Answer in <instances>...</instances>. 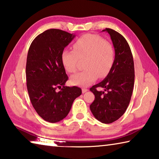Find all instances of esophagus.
Instances as JSON below:
<instances>
[{
    "mask_svg": "<svg viewBox=\"0 0 159 159\" xmlns=\"http://www.w3.org/2000/svg\"><path fill=\"white\" fill-rule=\"evenodd\" d=\"M88 89L87 88H82V92L83 93H85V92H88Z\"/></svg>",
    "mask_w": 159,
    "mask_h": 159,
    "instance_id": "34e87169",
    "label": "esophagus"
}]
</instances>
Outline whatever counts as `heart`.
Segmentation results:
<instances>
[{
  "instance_id": "b5f03b06",
  "label": "heart",
  "mask_w": 159,
  "mask_h": 159,
  "mask_svg": "<svg viewBox=\"0 0 159 159\" xmlns=\"http://www.w3.org/2000/svg\"><path fill=\"white\" fill-rule=\"evenodd\" d=\"M74 50L62 51L61 61L65 70L74 73L78 70L79 59H85V70L73 75L70 79L72 85L88 86L97 78H103L111 71L115 60L112 46L102 37L87 34L79 37L73 45Z\"/></svg>"
}]
</instances>
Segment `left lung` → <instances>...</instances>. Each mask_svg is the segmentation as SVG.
<instances>
[{"instance_id":"1","label":"left lung","mask_w":159,"mask_h":159,"mask_svg":"<svg viewBox=\"0 0 159 159\" xmlns=\"http://www.w3.org/2000/svg\"><path fill=\"white\" fill-rule=\"evenodd\" d=\"M103 31L108 32L111 36L115 57L107 76L89 89L95 96L89 108L99 122L111 124L122 117L129 106L134 85V63L125 37L111 28ZM101 87L103 91L98 89Z\"/></svg>"}]
</instances>
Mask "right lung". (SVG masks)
I'll list each match as a JSON object with an SVG mask.
<instances>
[{
    "label": "right lung",
    "instance_id": "1",
    "mask_svg": "<svg viewBox=\"0 0 159 159\" xmlns=\"http://www.w3.org/2000/svg\"><path fill=\"white\" fill-rule=\"evenodd\" d=\"M75 34L49 29L37 35L28 52L26 85L33 108L43 120L55 123L67 117L74 99L82 93L76 86L68 87L61 53Z\"/></svg>",
    "mask_w": 159,
    "mask_h": 159
}]
</instances>
